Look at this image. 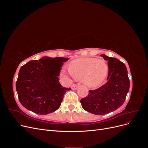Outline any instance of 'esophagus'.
Returning <instances> with one entry per match:
<instances>
[{
  "label": "esophagus",
  "instance_id": "obj_1",
  "mask_svg": "<svg viewBox=\"0 0 148 148\" xmlns=\"http://www.w3.org/2000/svg\"><path fill=\"white\" fill-rule=\"evenodd\" d=\"M77 88H78V85H77V84H73L72 86H71V88L72 89H77Z\"/></svg>",
  "mask_w": 148,
  "mask_h": 148
}]
</instances>
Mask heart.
<instances>
[{"label":"heart","instance_id":"b5f03b06","mask_svg":"<svg viewBox=\"0 0 148 148\" xmlns=\"http://www.w3.org/2000/svg\"><path fill=\"white\" fill-rule=\"evenodd\" d=\"M70 75L75 79H82L89 87H96L101 84L107 77L109 67L106 62L94 58H80L73 60L69 65ZM63 77L68 75L65 71H61Z\"/></svg>","mask_w":148,"mask_h":148}]
</instances>
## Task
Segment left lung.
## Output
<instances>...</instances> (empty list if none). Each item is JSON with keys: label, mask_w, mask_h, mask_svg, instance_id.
Instances as JSON below:
<instances>
[{"label": "left lung", "mask_w": 148, "mask_h": 148, "mask_svg": "<svg viewBox=\"0 0 148 148\" xmlns=\"http://www.w3.org/2000/svg\"><path fill=\"white\" fill-rule=\"evenodd\" d=\"M108 61L107 82L80 101L83 108L95 115H104L122 106L130 88V80L125 65L116 58L101 55Z\"/></svg>", "instance_id": "left-lung-1"}]
</instances>
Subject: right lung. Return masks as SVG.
I'll return each mask as SVG.
<instances>
[{"mask_svg": "<svg viewBox=\"0 0 148 148\" xmlns=\"http://www.w3.org/2000/svg\"><path fill=\"white\" fill-rule=\"evenodd\" d=\"M68 58L44 57L31 60L21 67L16 89L21 104L26 109L40 115L53 112L59 108L65 93L59 82L60 70Z\"/></svg>", "mask_w": 148, "mask_h": 148, "instance_id": "1", "label": "right lung"}]
</instances>
